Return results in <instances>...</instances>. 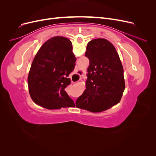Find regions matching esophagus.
<instances>
[{
	"label": "esophagus",
	"mask_w": 156,
	"mask_h": 156,
	"mask_svg": "<svg viewBox=\"0 0 156 156\" xmlns=\"http://www.w3.org/2000/svg\"><path fill=\"white\" fill-rule=\"evenodd\" d=\"M76 74L77 75H79V76L80 77V79H81L82 75L83 74V71H81V70H77V72H76Z\"/></svg>",
	"instance_id": "esophagus-1"
}]
</instances>
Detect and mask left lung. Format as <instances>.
<instances>
[{"instance_id":"8db88e82","label":"left lung","mask_w":156,"mask_h":156,"mask_svg":"<svg viewBox=\"0 0 156 156\" xmlns=\"http://www.w3.org/2000/svg\"><path fill=\"white\" fill-rule=\"evenodd\" d=\"M85 56L90 61L86 90L75 105L92 112L105 111L120 102L125 89L119 54L110 41L98 38L88 42Z\"/></svg>"}]
</instances>
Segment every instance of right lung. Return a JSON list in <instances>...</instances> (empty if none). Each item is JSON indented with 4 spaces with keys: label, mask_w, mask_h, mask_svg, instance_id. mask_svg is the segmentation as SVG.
I'll return each mask as SVG.
<instances>
[{
    "label": "right lung",
    "mask_w": 156,
    "mask_h": 156,
    "mask_svg": "<svg viewBox=\"0 0 156 156\" xmlns=\"http://www.w3.org/2000/svg\"><path fill=\"white\" fill-rule=\"evenodd\" d=\"M72 49L69 39L55 36L37 51L28 76L29 94L36 104L48 109L75 106L64 90L71 83L68 76L77 60Z\"/></svg>",
    "instance_id": "obj_1"
}]
</instances>
